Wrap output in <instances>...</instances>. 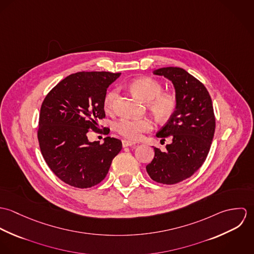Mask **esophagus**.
<instances>
[{
    "label": "esophagus",
    "mask_w": 254,
    "mask_h": 254,
    "mask_svg": "<svg viewBox=\"0 0 254 254\" xmlns=\"http://www.w3.org/2000/svg\"><path fill=\"white\" fill-rule=\"evenodd\" d=\"M136 145V143H135V142H132V141H128V140H123V141H122V145H123V147L131 146V145Z\"/></svg>",
    "instance_id": "1"
}]
</instances>
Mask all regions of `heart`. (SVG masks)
Returning <instances> with one entry per match:
<instances>
[{"label":"heart","mask_w":254,"mask_h":254,"mask_svg":"<svg viewBox=\"0 0 254 254\" xmlns=\"http://www.w3.org/2000/svg\"><path fill=\"white\" fill-rule=\"evenodd\" d=\"M131 91L147 102V107L153 116L159 121L169 120L177 109V98L173 93L162 92L163 87L160 82L148 77L135 79L130 84ZM118 90H110L104 100V108L107 111L115 109ZM153 125L148 118H122L115 124V130L123 137L138 141L143 134L152 129Z\"/></svg>","instance_id":"obj_1"}]
</instances>
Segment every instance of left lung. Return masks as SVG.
Here are the masks:
<instances>
[{
    "label": "left lung",
    "mask_w": 254,
    "mask_h": 254,
    "mask_svg": "<svg viewBox=\"0 0 254 254\" xmlns=\"http://www.w3.org/2000/svg\"><path fill=\"white\" fill-rule=\"evenodd\" d=\"M155 75L169 79L175 88L177 109L156 137L172 143L166 150L156 147L145 169L153 181L173 185L196 172L205 161L215 132V116L207 89L195 77L180 67H163Z\"/></svg>",
    "instance_id": "left-lung-1"
}]
</instances>
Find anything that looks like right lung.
<instances>
[{
    "instance_id": "obj_1",
    "label": "right lung",
    "mask_w": 254,
    "mask_h": 254,
    "mask_svg": "<svg viewBox=\"0 0 254 254\" xmlns=\"http://www.w3.org/2000/svg\"><path fill=\"white\" fill-rule=\"evenodd\" d=\"M120 74L74 73L56 85L41 106L37 135L42 155L55 175L72 187L86 189L103 181L122 148L115 138L100 144L87 137L89 130H100L107 90Z\"/></svg>"
}]
</instances>
